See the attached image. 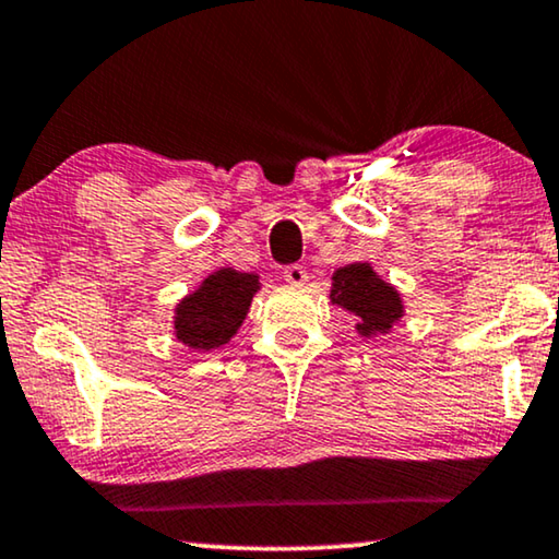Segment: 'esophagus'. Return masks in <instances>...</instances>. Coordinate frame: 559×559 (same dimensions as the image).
<instances>
[{"instance_id":"34e87169","label":"esophagus","mask_w":559,"mask_h":559,"mask_svg":"<svg viewBox=\"0 0 559 559\" xmlns=\"http://www.w3.org/2000/svg\"><path fill=\"white\" fill-rule=\"evenodd\" d=\"M282 277H285L287 285H295V287H302V285H308V272H305L300 264H293V266H287V270H285V274H282Z\"/></svg>"}]
</instances>
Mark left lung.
Wrapping results in <instances>:
<instances>
[{"instance_id":"left-lung-1","label":"left lung","mask_w":559,"mask_h":559,"mask_svg":"<svg viewBox=\"0 0 559 559\" xmlns=\"http://www.w3.org/2000/svg\"><path fill=\"white\" fill-rule=\"evenodd\" d=\"M331 302L356 316V333L361 338L392 333L404 316L400 289L381 280L369 262H354L333 272Z\"/></svg>"}]
</instances>
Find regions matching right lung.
<instances>
[{
  "mask_svg": "<svg viewBox=\"0 0 559 559\" xmlns=\"http://www.w3.org/2000/svg\"><path fill=\"white\" fill-rule=\"evenodd\" d=\"M259 287L262 282L254 272L218 266L201 282V287L175 305V338L193 350L221 348L239 333Z\"/></svg>",
  "mask_w": 559,
  "mask_h": 559,
  "instance_id": "obj_1",
  "label": "right lung"
}]
</instances>
